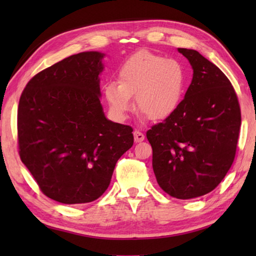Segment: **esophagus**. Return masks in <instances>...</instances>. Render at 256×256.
I'll return each instance as SVG.
<instances>
[{"mask_svg":"<svg viewBox=\"0 0 256 256\" xmlns=\"http://www.w3.org/2000/svg\"><path fill=\"white\" fill-rule=\"evenodd\" d=\"M144 138H145L144 134L142 132L138 131V130H135V131H134V140H135V142H136V143L143 142Z\"/></svg>","mask_w":256,"mask_h":256,"instance_id":"1","label":"esophagus"}]
</instances>
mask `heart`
I'll return each mask as SVG.
<instances>
[{
  "mask_svg": "<svg viewBox=\"0 0 256 256\" xmlns=\"http://www.w3.org/2000/svg\"><path fill=\"white\" fill-rule=\"evenodd\" d=\"M184 72L175 59H165L148 50H140L124 62L118 69V82L104 86L110 111L124 120L135 104L140 116L155 122L170 118L180 104L184 89Z\"/></svg>",
  "mask_w": 256,
  "mask_h": 256,
  "instance_id": "heart-1",
  "label": "heart"
}]
</instances>
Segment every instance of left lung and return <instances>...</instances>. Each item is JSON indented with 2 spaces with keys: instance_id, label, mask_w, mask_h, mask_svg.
Segmentation results:
<instances>
[{
  "instance_id": "obj_1",
  "label": "left lung",
  "mask_w": 256,
  "mask_h": 256,
  "mask_svg": "<svg viewBox=\"0 0 256 256\" xmlns=\"http://www.w3.org/2000/svg\"><path fill=\"white\" fill-rule=\"evenodd\" d=\"M194 70L177 111L146 133L160 187L177 199L212 192L234 160L241 125L236 91L226 76L201 54L178 48Z\"/></svg>"
}]
</instances>
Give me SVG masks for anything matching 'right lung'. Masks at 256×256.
Here are the masks:
<instances>
[{"instance_id": "obj_1", "label": "right lung", "mask_w": 256, "mask_h": 256, "mask_svg": "<svg viewBox=\"0 0 256 256\" xmlns=\"http://www.w3.org/2000/svg\"><path fill=\"white\" fill-rule=\"evenodd\" d=\"M100 52H84L38 72L18 111L20 156L48 198L86 204L103 194L133 128L108 120L100 102Z\"/></svg>"}]
</instances>
